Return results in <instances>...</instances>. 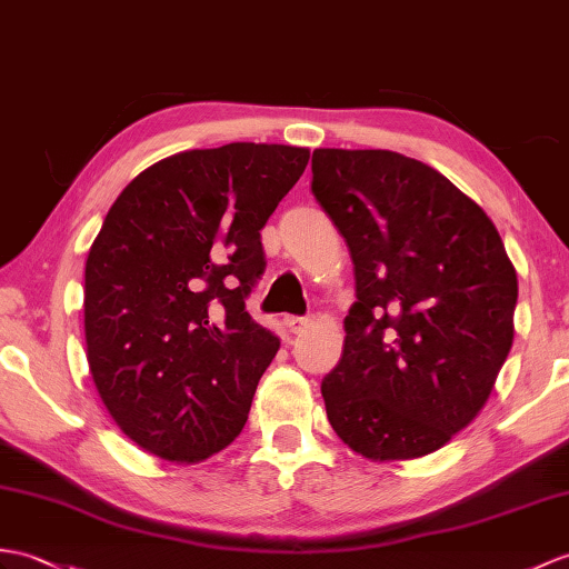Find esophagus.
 Instances as JSON below:
<instances>
[{
  "mask_svg": "<svg viewBox=\"0 0 569 569\" xmlns=\"http://www.w3.org/2000/svg\"><path fill=\"white\" fill-rule=\"evenodd\" d=\"M308 325H310L308 317H300V315H288V317H286V327H288L293 335H300L302 329H306Z\"/></svg>",
  "mask_w": 569,
  "mask_h": 569,
  "instance_id": "obj_1",
  "label": "esophagus"
}]
</instances>
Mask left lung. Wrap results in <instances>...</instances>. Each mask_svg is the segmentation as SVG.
I'll use <instances>...</instances> for the list:
<instances>
[{"mask_svg": "<svg viewBox=\"0 0 569 569\" xmlns=\"http://www.w3.org/2000/svg\"><path fill=\"white\" fill-rule=\"evenodd\" d=\"M317 203L345 237L356 302L322 380L327 419L371 460L433 453L490 398L519 283L485 210L390 150H315Z\"/></svg>", "mask_w": 569, "mask_h": 569, "instance_id": "8db88e82", "label": "left lung"}]
</instances>
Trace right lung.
Here are the masks:
<instances>
[{
  "label": "right lung",
  "instance_id": "right-lung-1",
  "mask_svg": "<svg viewBox=\"0 0 569 569\" xmlns=\"http://www.w3.org/2000/svg\"><path fill=\"white\" fill-rule=\"evenodd\" d=\"M310 152L230 142L152 164L116 198L84 269L91 378L144 451L198 463L242 431L279 337L244 300L261 228Z\"/></svg>",
  "mask_w": 569,
  "mask_h": 569
}]
</instances>
